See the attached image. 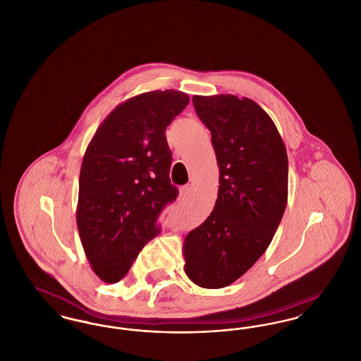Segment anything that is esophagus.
<instances>
[{
	"instance_id": "1",
	"label": "esophagus",
	"mask_w": 361,
	"mask_h": 361,
	"mask_svg": "<svg viewBox=\"0 0 361 361\" xmlns=\"http://www.w3.org/2000/svg\"><path fill=\"white\" fill-rule=\"evenodd\" d=\"M189 193H190V185L189 184L180 188V196L181 197H187V196H189Z\"/></svg>"
}]
</instances>
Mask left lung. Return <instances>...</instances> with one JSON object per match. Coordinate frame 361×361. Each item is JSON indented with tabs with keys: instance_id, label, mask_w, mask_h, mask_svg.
<instances>
[{
	"instance_id": "1",
	"label": "left lung",
	"mask_w": 361,
	"mask_h": 361,
	"mask_svg": "<svg viewBox=\"0 0 361 361\" xmlns=\"http://www.w3.org/2000/svg\"><path fill=\"white\" fill-rule=\"evenodd\" d=\"M219 166L212 212L183 243L184 271L199 287L224 288L269 246L288 199V158L269 115L234 94L193 96Z\"/></svg>"
}]
</instances>
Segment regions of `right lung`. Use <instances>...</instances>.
Listing matches in <instances>:
<instances>
[{
    "instance_id": "right-lung-1",
    "label": "right lung",
    "mask_w": 361,
    "mask_h": 361,
    "mask_svg": "<svg viewBox=\"0 0 361 361\" xmlns=\"http://www.w3.org/2000/svg\"><path fill=\"white\" fill-rule=\"evenodd\" d=\"M187 93L153 90L119 104L86 147L77 226L86 258L104 283H118L159 233V215L177 197L165 130L188 105Z\"/></svg>"
}]
</instances>
